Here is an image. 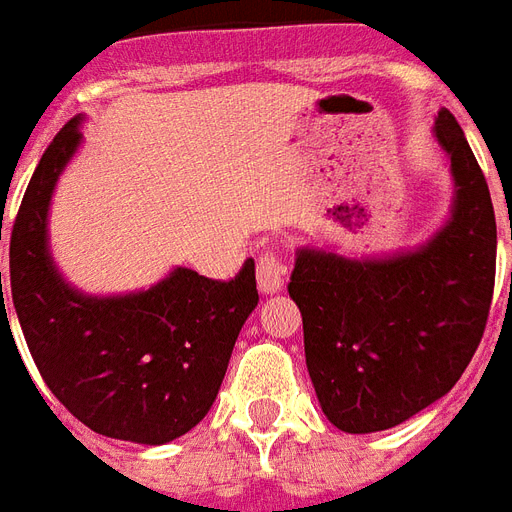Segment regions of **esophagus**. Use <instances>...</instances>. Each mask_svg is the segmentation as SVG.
<instances>
[{"mask_svg":"<svg viewBox=\"0 0 512 512\" xmlns=\"http://www.w3.org/2000/svg\"><path fill=\"white\" fill-rule=\"evenodd\" d=\"M284 279H287V265L276 252H265L257 260V287L265 295H276L281 287H284Z\"/></svg>","mask_w":512,"mask_h":512,"instance_id":"obj_1","label":"esophagus"}]
</instances>
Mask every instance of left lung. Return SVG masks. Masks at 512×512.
Here are the masks:
<instances>
[{
	"label": "left lung",
	"mask_w": 512,
	"mask_h": 512,
	"mask_svg": "<svg viewBox=\"0 0 512 512\" xmlns=\"http://www.w3.org/2000/svg\"><path fill=\"white\" fill-rule=\"evenodd\" d=\"M433 135L452 162V217L388 257L297 249L289 297L327 420L345 433L401 425L454 388L484 337L497 223L486 177L446 108Z\"/></svg>",
	"instance_id": "8db88e82"
}]
</instances>
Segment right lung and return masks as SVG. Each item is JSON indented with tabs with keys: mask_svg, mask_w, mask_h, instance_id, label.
I'll return each mask as SVG.
<instances>
[{
	"mask_svg": "<svg viewBox=\"0 0 512 512\" xmlns=\"http://www.w3.org/2000/svg\"><path fill=\"white\" fill-rule=\"evenodd\" d=\"M79 122L55 135L20 201L10 233L12 305L42 380L76 420L100 436L167 444L215 401L257 305L255 260L231 281L175 268L132 295L92 297L66 284L50 257L47 209L82 143ZM0 300L4 321L2 271Z\"/></svg>",
	"mask_w": 512,
	"mask_h": 512,
	"instance_id": "1",
	"label": "right lung"
}]
</instances>
